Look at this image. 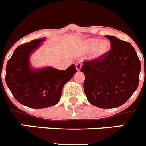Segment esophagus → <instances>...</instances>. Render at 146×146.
I'll use <instances>...</instances> for the list:
<instances>
[{"instance_id": "obj_1", "label": "esophagus", "mask_w": 146, "mask_h": 146, "mask_svg": "<svg viewBox=\"0 0 146 146\" xmlns=\"http://www.w3.org/2000/svg\"><path fill=\"white\" fill-rule=\"evenodd\" d=\"M76 69H77V70H80L81 69V66H82V62L81 61H77V63H76Z\"/></svg>"}]
</instances>
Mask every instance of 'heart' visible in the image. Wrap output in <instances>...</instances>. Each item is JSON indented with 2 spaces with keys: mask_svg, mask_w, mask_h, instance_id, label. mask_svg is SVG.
Here are the masks:
<instances>
[{
  "mask_svg": "<svg viewBox=\"0 0 146 146\" xmlns=\"http://www.w3.org/2000/svg\"><path fill=\"white\" fill-rule=\"evenodd\" d=\"M110 47V44L107 40H104L100 42L98 38H89L86 40L84 44V49L86 52H92L95 50L96 58H99L104 55L108 52Z\"/></svg>",
  "mask_w": 146,
  "mask_h": 146,
  "instance_id": "1",
  "label": "heart"
}]
</instances>
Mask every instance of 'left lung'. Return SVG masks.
Wrapping results in <instances>:
<instances>
[{"mask_svg":"<svg viewBox=\"0 0 146 146\" xmlns=\"http://www.w3.org/2000/svg\"><path fill=\"white\" fill-rule=\"evenodd\" d=\"M106 37L111 49L101 57L84 60L80 72L86 77L83 88L89 102L115 108L126 102L138 87L140 61L129 42Z\"/></svg>","mask_w":146,"mask_h":146,"instance_id":"left-lung-1","label":"left lung"}]
</instances>
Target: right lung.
Segmentation results:
<instances>
[{"label": "right lung", "instance_id": "right-lung-1", "mask_svg": "<svg viewBox=\"0 0 146 146\" xmlns=\"http://www.w3.org/2000/svg\"><path fill=\"white\" fill-rule=\"evenodd\" d=\"M43 38L23 44L16 48L6 67V82L14 97L28 108L41 109L60 101L64 86L77 72L74 65L66 70L51 67L33 70L28 58Z\"/></svg>", "mask_w": 146, "mask_h": 146}]
</instances>
